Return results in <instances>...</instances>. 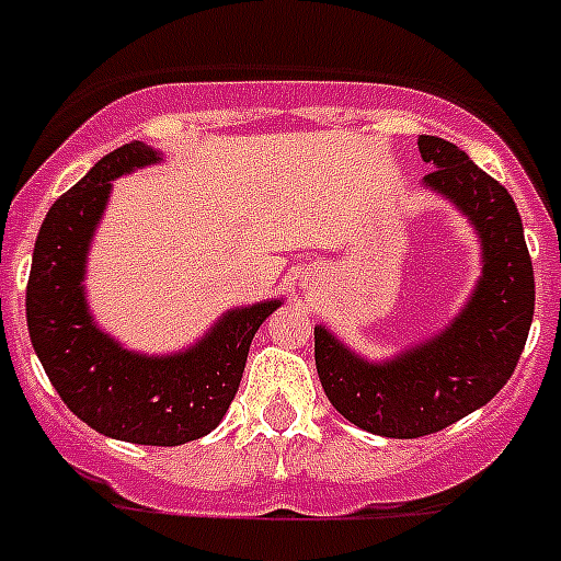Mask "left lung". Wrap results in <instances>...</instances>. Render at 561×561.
I'll list each match as a JSON object with an SVG mask.
<instances>
[{
  "label": "left lung",
  "instance_id": "8db88e82",
  "mask_svg": "<svg viewBox=\"0 0 561 561\" xmlns=\"http://www.w3.org/2000/svg\"><path fill=\"white\" fill-rule=\"evenodd\" d=\"M419 153L431 164L425 185L477 225V294L448 331L385 365L356 359L322 324L313 331L324 397L347 422L390 439L427 436L491 402L516 370L534 319V265L511 193L439 136H419Z\"/></svg>",
  "mask_w": 561,
  "mask_h": 561
}]
</instances>
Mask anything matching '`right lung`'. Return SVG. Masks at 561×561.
<instances>
[{
  "label": "right lung",
  "instance_id": "1",
  "mask_svg": "<svg viewBox=\"0 0 561 561\" xmlns=\"http://www.w3.org/2000/svg\"><path fill=\"white\" fill-rule=\"evenodd\" d=\"M157 162L139 142L99 159L48 210L33 248L27 331L50 385L93 431L134 445H185L214 431L242 382L253 333L279 302L230 310L199 345L176 356L122 351L84 308V253L111 179Z\"/></svg>",
  "mask_w": 561,
  "mask_h": 561
}]
</instances>
